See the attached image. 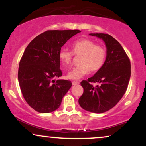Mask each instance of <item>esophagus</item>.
Instances as JSON below:
<instances>
[{
	"label": "esophagus",
	"instance_id": "esophagus-1",
	"mask_svg": "<svg viewBox=\"0 0 146 146\" xmlns=\"http://www.w3.org/2000/svg\"><path fill=\"white\" fill-rule=\"evenodd\" d=\"M80 84V82H78V81H73V82H72V84H73V85H78V84Z\"/></svg>",
	"mask_w": 146,
	"mask_h": 146
}]
</instances>
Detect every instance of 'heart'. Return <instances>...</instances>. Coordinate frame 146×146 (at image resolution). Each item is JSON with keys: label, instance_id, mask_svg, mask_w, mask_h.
I'll return each mask as SVG.
<instances>
[{"label": "heart", "instance_id": "1", "mask_svg": "<svg viewBox=\"0 0 146 146\" xmlns=\"http://www.w3.org/2000/svg\"><path fill=\"white\" fill-rule=\"evenodd\" d=\"M72 50L62 48L59 52V58L64 68L72 64L74 54L81 56L80 64L73 68L66 74L71 80H79L87 75L89 71L92 73L98 71L104 63L106 51L102 45L96 44L93 40L88 38L77 40L72 44Z\"/></svg>", "mask_w": 146, "mask_h": 146}]
</instances>
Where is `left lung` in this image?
Segmentation results:
<instances>
[{"label":"left lung","instance_id":"8db88e82","mask_svg":"<svg viewBox=\"0 0 146 146\" xmlns=\"http://www.w3.org/2000/svg\"><path fill=\"white\" fill-rule=\"evenodd\" d=\"M104 41L106 58L91 78L81 82L84 88L79 104L83 109L95 113L108 111L118 103L126 91L131 75L130 61L121 45L106 33H90ZM91 83H99L93 87Z\"/></svg>","mask_w":146,"mask_h":146}]
</instances>
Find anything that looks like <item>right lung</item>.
Here are the masks:
<instances>
[{"label": "right lung", "mask_w": 146, "mask_h": 146, "mask_svg": "<svg viewBox=\"0 0 146 146\" xmlns=\"http://www.w3.org/2000/svg\"><path fill=\"white\" fill-rule=\"evenodd\" d=\"M80 30H48L36 37L25 48L18 68L22 94L33 109L48 113L58 109L72 86L71 81L58 80L62 46Z\"/></svg>", "instance_id": "obj_1"}]
</instances>
